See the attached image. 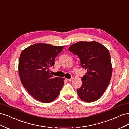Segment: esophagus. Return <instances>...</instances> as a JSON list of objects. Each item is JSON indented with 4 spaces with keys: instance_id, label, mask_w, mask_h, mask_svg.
I'll return each mask as SVG.
<instances>
[{
    "instance_id": "34e87169",
    "label": "esophagus",
    "mask_w": 129,
    "mask_h": 129,
    "mask_svg": "<svg viewBox=\"0 0 129 129\" xmlns=\"http://www.w3.org/2000/svg\"><path fill=\"white\" fill-rule=\"evenodd\" d=\"M67 80H68V81L69 82H72V81H73V77H72V78H71V79H67Z\"/></svg>"
}]
</instances>
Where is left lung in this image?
<instances>
[{
	"label": "left lung",
	"mask_w": 129,
	"mask_h": 129,
	"mask_svg": "<svg viewBox=\"0 0 129 129\" xmlns=\"http://www.w3.org/2000/svg\"><path fill=\"white\" fill-rule=\"evenodd\" d=\"M68 50L78 56L81 67L87 70L82 77L81 87L77 89L78 96L85 102H94L102 95L111 80L110 53L95 41L77 42L70 46Z\"/></svg>",
	"instance_id": "obj_1"
}]
</instances>
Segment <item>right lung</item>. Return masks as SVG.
Instances as JSON below:
<instances>
[{
    "instance_id": "add662e5",
    "label": "right lung",
    "mask_w": 129,
    "mask_h": 129,
    "mask_svg": "<svg viewBox=\"0 0 129 129\" xmlns=\"http://www.w3.org/2000/svg\"><path fill=\"white\" fill-rule=\"evenodd\" d=\"M63 49V46L38 43L20 54L19 73L21 83L30 95L40 102L50 103L55 100L64 84V79L54 77L49 72Z\"/></svg>"
}]
</instances>
